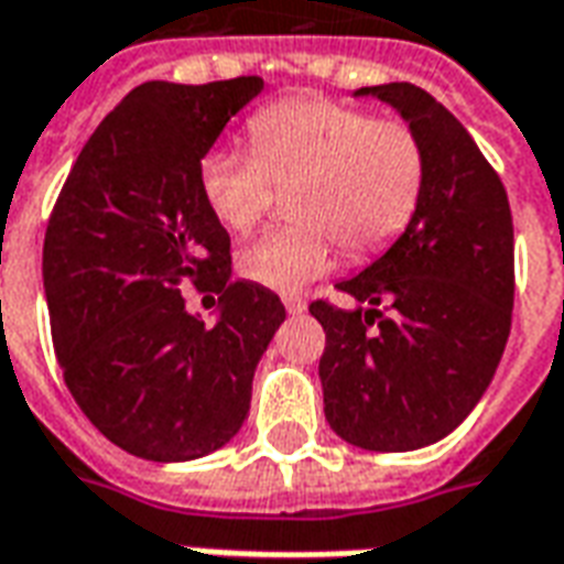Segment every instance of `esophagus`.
Masks as SVG:
<instances>
[{
	"label": "esophagus",
	"mask_w": 564,
	"mask_h": 564,
	"mask_svg": "<svg viewBox=\"0 0 564 564\" xmlns=\"http://www.w3.org/2000/svg\"><path fill=\"white\" fill-rule=\"evenodd\" d=\"M283 307H286V311H290V314H305V307H307V302L305 299H302V295H283Z\"/></svg>",
	"instance_id": "esophagus-1"
}]
</instances>
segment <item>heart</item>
<instances>
[{
	"label": "heart",
	"mask_w": 564,
	"mask_h": 564,
	"mask_svg": "<svg viewBox=\"0 0 564 564\" xmlns=\"http://www.w3.org/2000/svg\"><path fill=\"white\" fill-rule=\"evenodd\" d=\"M253 150L214 148L198 162V186L223 229L247 235L265 220L274 186H295L290 229L247 245L238 269L269 290H302L335 262V242L371 257L414 217L425 153L402 120H378L356 105L290 99L247 123Z\"/></svg>",
	"instance_id": "obj_1"
}]
</instances>
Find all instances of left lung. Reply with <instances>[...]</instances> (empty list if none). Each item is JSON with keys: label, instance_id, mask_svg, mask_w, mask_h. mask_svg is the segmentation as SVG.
<instances>
[{"label": "left lung", "instance_id": "8db88e82", "mask_svg": "<svg viewBox=\"0 0 564 564\" xmlns=\"http://www.w3.org/2000/svg\"><path fill=\"white\" fill-rule=\"evenodd\" d=\"M356 96L392 105L414 129L425 184L395 245L338 283L354 311L311 302L326 332L323 411L347 444L404 453L447 437L496 375L513 311V220L496 169L435 96L414 84Z\"/></svg>", "mask_w": 564, "mask_h": 564}]
</instances>
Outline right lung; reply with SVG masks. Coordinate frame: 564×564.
I'll return each instance as SVG.
<instances>
[{
	"mask_svg": "<svg viewBox=\"0 0 564 564\" xmlns=\"http://www.w3.org/2000/svg\"><path fill=\"white\" fill-rule=\"evenodd\" d=\"M259 93L257 75L135 87L84 144L44 232V295L68 392L141 459L186 462L229 444L286 317L271 290L232 281L229 232L198 186L202 156ZM189 282L218 295L214 327L185 311Z\"/></svg>",
	"mask_w": 564,
	"mask_h": 564,
	"instance_id": "1",
	"label": "right lung"
}]
</instances>
